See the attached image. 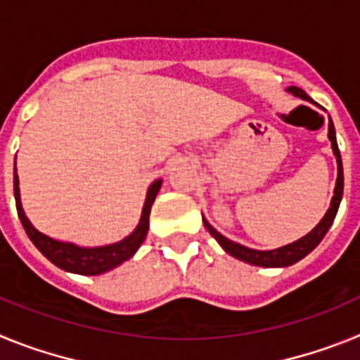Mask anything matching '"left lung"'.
Masks as SVG:
<instances>
[{
	"label": "left lung",
	"mask_w": 360,
	"mask_h": 360,
	"mask_svg": "<svg viewBox=\"0 0 360 360\" xmlns=\"http://www.w3.org/2000/svg\"><path fill=\"white\" fill-rule=\"evenodd\" d=\"M290 94H294L295 97H301L304 101H310L314 103L307 94H304L301 88H288ZM328 136L330 141H332V149L335 153V158H337V184H335V191H333V198L332 203H330V209L326 211L324 218L321 219L319 225L311 232H308L307 236L301 238V240L294 241L290 245H285L281 249H276V250H254L249 249V247H243L240 243H234V241L227 240L225 236H221L216 229H212L211 225L203 219V225L207 227V231L211 232V236L218 241L221 247L225 249V252H229L231 256L238 257L241 262H247L250 265H257V266H288L292 263L299 262V259H303L308 252L316 249L319 241L323 240L324 234L328 232L330 225L333 224V219H335L337 214V209H339V203H341L342 198V187H345V176H342V162H341V153H339V148H337V141H335V128H333V122L330 119L328 122Z\"/></svg>",
	"instance_id": "left-lung-1"
}]
</instances>
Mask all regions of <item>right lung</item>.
<instances>
[{
	"mask_svg": "<svg viewBox=\"0 0 360 360\" xmlns=\"http://www.w3.org/2000/svg\"><path fill=\"white\" fill-rule=\"evenodd\" d=\"M160 186L162 180H157V182L151 184V187H149L148 191V198H146L144 209H142L141 224H139V227H136L128 238H124L119 243L106 245V247L84 249V247H77V245L63 243V241L52 240V238L44 236V234H41L37 229L32 227V224L28 221L27 216H25L21 202H19V180L14 167L15 209H18L19 219H21L23 229L27 231L32 243L36 245L37 250H39L46 259H50L56 266H59V269L63 270H68V272H73V274L82 276L103 274L106 270L115 269L117 265H120L122 262L129 259V257L136 252V249L141 247L146 234H148L149 211H151V205L153 202H155V198H157V193L158 189H160Z\"/></svg>",
	"mask_w": 360,
	"mask_h": 360,
	"instance_id": "1",
	"label": "right lung"
}]
</instances>
